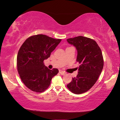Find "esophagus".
Wrapping results in <instances>:
<instances>
[{
    "mask_svg": "<svg viewBox=\"0 0 120 120\" xmlns=\"http://www.w3.org/2000/svg\"><path fill=\"white\" fill-rule=\"evenodd\" d=\"M59 73H60L61 75H65V74H66V73L64 71H61V70L59 71Z\"/></svg>",
    "mask_w": 120,
    "mask_h": 120,
    "instance_id": "esophagus-1",
    "label": "esophagus"
}]
</instances>
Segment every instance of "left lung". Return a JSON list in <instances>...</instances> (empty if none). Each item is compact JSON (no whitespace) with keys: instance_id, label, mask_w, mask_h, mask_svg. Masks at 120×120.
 <instances>
[{"instance_id":"1","label":"left lung","mask_w":120,"mask_h":120,"mask_svg":"<svg viewBox=\"0 0 120 120\" xmlns=\"http://www.w3.org/2000/svg\"><path fill=\"white\" fill-rule=\"evenodd\" d=\"M67 41L76 47V60L80 64L78 75L67 87L74 94H80L92 88L101 75L104 66L102 52L96 42L90 38L79 36Z\"/></svg>"}]
</instances>
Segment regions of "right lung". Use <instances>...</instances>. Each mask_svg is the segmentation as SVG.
<instances>
[{
  "label": "right lung",
  "instance_id": "obj_1",
  "mask_svg": "<svg viewBox=\"0 0 120 120\" xmlns=\"http://www.w3.org/2000/svg\"><path fill=\"white\" fill-rule=\"evenodd\" d=\"M61 39H54L43 34L31 36L22 44L17 56V70L24 84L33 92L45 91L58 69H48L44 60L50 57Z\"/></svg>",
  "mask_w": 120,
  "mask_h": 120
}]
</instances>
